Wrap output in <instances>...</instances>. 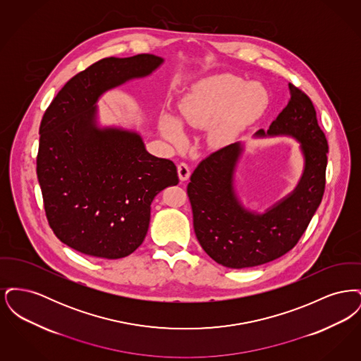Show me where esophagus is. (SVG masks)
Here are the masks:
<instances>
[{"label": "esophagus", "instance_id": "1", "mask_svg": "<svg viewBox=\"0 0 361 361\" xmlns=\"http://www.w3.org/2000/svg\"><path fill=\"white\" fill-rule=\"evenodd\" d=\"M177 172H178V177L181 181H187L190 176V169L185 162H180L177 165Z\"/></svg>", "mask_w": 361, "mask_h": 361}]
</instances>
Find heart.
<instances>
[{"label":"heart","mask_w":361,"mask_h":361,"mask_svg":"<svg viewBox=\"0 0 361 361\" xmlns=\"http://www.w3.org/2000/svg\"><path fill=\"white\" fill-rule=\"evenodd\" d=\"M256 89L257 85H245L242 78L231 74L212 77L197 86L180 105L178 123L164 115L159 130L165 139L178 143L184 137L180 126L207 127V143L211 147H222L256 115L258 104L250 99L256 96L253 93Z\"/></svg>","instance_id":"obj_1"}]
</instances>
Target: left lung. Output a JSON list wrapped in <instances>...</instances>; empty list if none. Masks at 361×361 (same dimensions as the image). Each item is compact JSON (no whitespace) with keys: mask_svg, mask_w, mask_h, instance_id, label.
<instances>
[{"mask_svg":"<svg viewBox=\"0 0 361 361\" xmlns=\"http://www.w3.org/2000/svg\"><path fill=\"white\" fill-rule=\"evenodd\" d=\"M291 99L269 130L257 137L290 135L300 142L305 171L293 192L264 214L246 209L234 190L242 146L211 153L190 176L187 188L196 238L218 264L242 269L284 256L300 240L322 202L326 184V137L309 96L288 84Z\"/></svg>","mask_w":361,"mask_h":361,"instance_id":"1","label":"left lung"}]
</instances>
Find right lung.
Here are the masks:
<instances>
[{"label": "right lung", "instance_id": "add662e5", "mask_svg": "<svg viewBox=\"0 0 361 361\" xmlns=\"http://www.w3.org/2000/svg\"><path fill=\"white\" fill-rule=\"evenodd\" d=\"M164 62L153 54L104 58L75 74L46 109L36 173L49 224L65 245L93 257H127L142 245L150 204L178 184L171 159L145 149L135 131L96 123L99 97Z\"/></svg>", "mask_w": 361, "mask_h": 361}]
</instances>
